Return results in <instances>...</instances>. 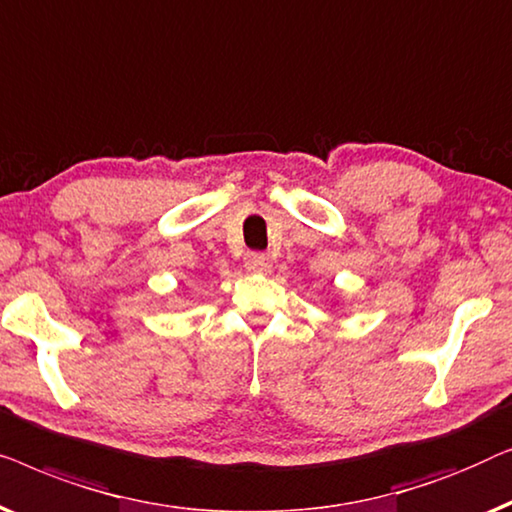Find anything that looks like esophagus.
<instances>
[{"label":"esophagus","instance_id":"34e87169","mask_svg":"<svg viewBox=\"0 0 512 512\" xmlns=\"http://www.w3.org/2000/svg\"><path fill=\"white\" fill-rule=\"evenodd\" d=\"M271 266V259L266 257L264 253H248L246 255V269L253 271V273H264L269 271Z\"/></svg>","mask_w":512,"mask_h":512}]
</instances>
